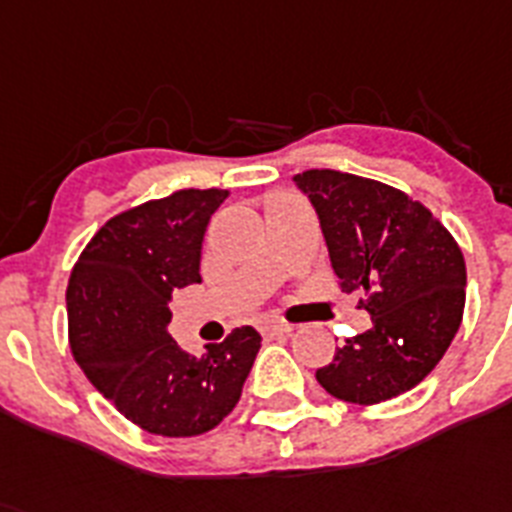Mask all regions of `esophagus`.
Masks as SVG:
<instances>
[{"instance_id":"34e87169","label":"esophagus","mask_w":512,"mask_h":512,"mask_svg":"<svg viewBox=\"0 0 512 512\" xmlns=\"http://www.w3.org/2000/svg\"><path fill=\"white\" fill-rule=\"evenodd\" d=\"M291 330H294V325H289V322H283V320L260 322V333H263V336H286V333H291Z\"/></svg>"}]
</instances>
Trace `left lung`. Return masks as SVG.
Returning <instances> with one entry per match:
<instances>
[{
  "instance_id": "left-lung-1",
  "label": "left lung",
  "mask_w": 512,
  "mask_h": 512,
  "mask_svg": "<svg viewBox=\"0 0 512 512\" xmlns=\"http://www.w3.org/2000/svg\"><path fill=\"white\" fill-rule=\"evenodd\" d=\"M294 184L320 218L341 289L362 294L359 307L372 317L369 330L317 369V382L359 406L416 388L461 328V247L422 203L375 179L309 169Z\"/></svg>"
}]
</instances>
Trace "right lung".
<instances>
[{
	"label": "right lung",
	"instance_id": "add662e5",
	"mask_svg": "<svg viewBox=\"0 0 512 512\" xmlns=\"http://www.w3.org/2000/svg\"><path fill=\"white\" fill-rule=\"evenodd\" d=\"M229 190H179L98 229L67 286L70 349L93 388L150 435L195 437L234 411L260 351L236 328L203 356L169 336L171 291L200 283L210 216Z\"/></svg>",
	"mask_w": 512,
	"mask_h": 512
}]
</instances>
